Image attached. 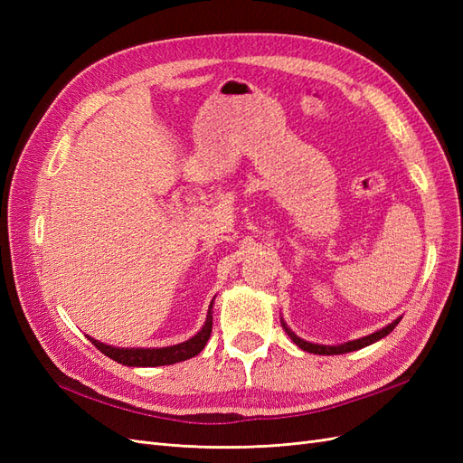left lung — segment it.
Masks as SVG:
<instances>
[{
    "mask_svg": "<svg viewBox=\"0 0 463 463\" xmlns=\"http://www.w3.org/2000/svg\"><path fill=\"white\" fill-rule=\"evenodd\" d=\"M398 322H400V318L392 322V325L384 326L383 330H378V332H374V334L365 335V338H359V340H354V342H345V344H342V345H318V344L305 342V340L298 338V335L293 334V332L284 325V322H282V326H284V330L288 332L289 338H291L293 342H296V344L303 349V352L317 354V355H340V354H347V352H355V349H361V347H365V345H371V344H374L376 340L384 338V335H388L392 330L396 328Z\"/></svg>",
    "mask_w": 463,
    "mask_h": 463,
    "instance_id": "1",
    "label": "left lung"
}]
</instances>
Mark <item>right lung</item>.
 <instances>
[{"instance_id": "right-lung-1", "label": "right lung", "mask_w": 463, "mask_h": 463, "mask_svg": "<svg viewBox=\"0 0 463 463\" xmlns=\"http://www.w3.org/2000/svg\"><path fill=\"white\" fill-rule=\"evenodd\" d=\"M210 309H213V305H210ZM206 315V322L204 326L201 328V332L197 335H193L191 340L184 342V344H177V345H170V347H154V349H119V347H111L106 345L98 340L89 338L98 349L104 355H108L109 359H114L121 365H128V367H160V365H174V363L179 361H185L191 359L197 354H201L208 338H210V332H213V313Z\"/></svg>"}]
</instances>
